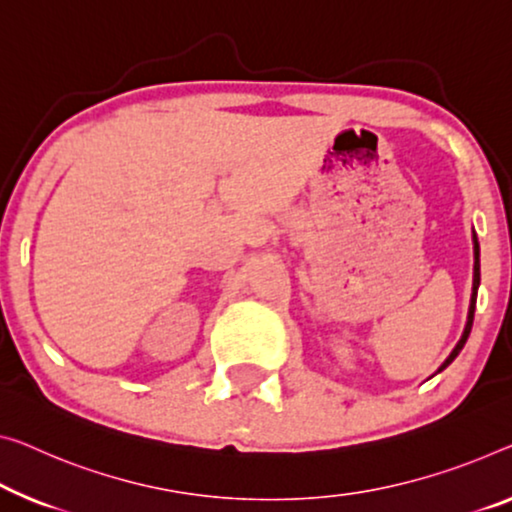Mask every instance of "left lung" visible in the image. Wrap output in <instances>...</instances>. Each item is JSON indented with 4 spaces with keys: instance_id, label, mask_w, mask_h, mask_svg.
<instances>
[{
    "instance_id": "left-lung-1",
    "label": "left lung",
    "mask_w": 512,
    "mask_h": 512,
    "mask_svg": "<svg viewBox=\"0 0 512 512\" xmlns=\"http://www.w3.org/2000/svg\"><path fill=\"white\" fill-rule=\"evenodd\" d=\"M474 256H476V261H474V293H471V304H469V316H467V325H465V332H462V338L458 341V345H455L453 348V352L451 355L446 357V361L442 366H439V371H444V368L451 364V361L460 355V350L465 348V343H467V338H469V332H471V325H474V309H476V293H478V283H481V261H478V238L474 235Z\"/></svg>"
}]
</instances>
